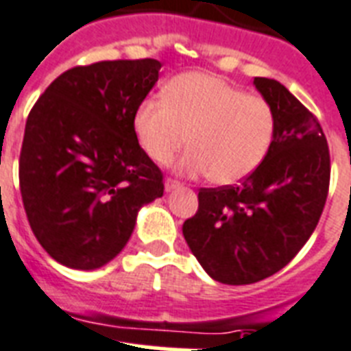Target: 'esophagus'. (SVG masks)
<instances>
[{"label":"esophagus","instance_id":"obj_1","mask_svg":"<svg viewBox=\"0 0 351 351\" xmlns=\"http://www.w3.org/2000/svg\"><path fill=\"white\" fill-rule=\"evenodd\" d=\"M181 186V183L179 181H176V179H167V183H165V189H167V192H172V190L179 189Z\"/></svg>","mask_w":351,"mask_h":351}]
</instances>
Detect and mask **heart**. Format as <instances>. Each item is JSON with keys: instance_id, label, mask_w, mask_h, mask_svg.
Returning a JSON list of instances; mask_svg holds the SVG:
<instances>
[{"instance_id": "heart-1", "label": "heart", "mask_w": 351, "mask_h": 351, "mask_svg": "<svg viewBox=\"0 0 351 351\" xmlns=\"http://www.w3.org/2000/svg\"><path fill=\"white\" fill-rule=\"evenodd\" d=\"M133 132L157 165L178 162L186 176H206L219 184L238 183L267 157L276 133V115L267 99L249 95L208 73H183L162 89V100H143L133 115Z\"/></svg>"}]
</instances>
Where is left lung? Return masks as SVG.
I'll list each match as a JSON object with an SVG mask.
<instances>
[{
  "label": "left lung",
  "instance_id": "8db88e82",
  "mask_svg": "<svg viewBox=\"0 0 351 351\" xmlns=\"http://www.w3.org/2000/svg\"><path fill=\"white\" fill-rule=\"evenodd\" d=\"M254 86L274 108L267 157L238 184L199 189L183 236L197 262L229 286L286 267L313 234L330 189V148L317 117L273 78Z\"/></svg>",
  "mask_w": 351,
  "mask_h": 351
}]
</instances>
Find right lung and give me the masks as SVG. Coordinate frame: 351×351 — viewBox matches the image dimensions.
<instances>
[{
    "mask_svg": "<svg viewBox=\"0 0 351 351\" xmlns=\"http://www.w3.org/2000/svg\"><path fill=\"white\" fill-rule=\"evenodd\" d=\"M161 62L77 65L27 117L20 154L23 208L40 245L65 267L99 269L130 240L138 208L165 192L161 168L133 132V115Z\"/></svg>",
    "mask_w": 351,
    "mask_h": 351,
    "instance_id": "obj_1",
    "label": "right lung"
}]
</instances>
